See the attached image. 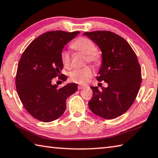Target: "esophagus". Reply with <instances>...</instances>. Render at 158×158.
<instances>
[{
  "label": "esophagus",
  "mask_w": 158,
  "mask_h": 158,
  "mask_svg": "<svg viewBox=\"0 0 158 158\" xmlns=\"http://www.w3.org/2000/svg\"><path fill=\"white\" fill-rule=\"evenodd\" d=\"M85 86H84V85H79L78 86V89L79 90H81V89H85Z\"/></svg>",
  "instance_id": "obj_1"
}]
</instances>
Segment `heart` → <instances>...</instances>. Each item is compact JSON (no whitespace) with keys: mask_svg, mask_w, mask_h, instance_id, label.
Segmentation results:
<instances>
[{"mask_svg":"<svg viewBox=\"0 0 158 158\" xmlns=\"http://www.w3.org/2000/svg\"><path fill=\"white\" fill-rule=\"evenodd\" d=\"M70 47L76 52L85 55V63H89L95 66L102 63V56L97 51L95 44L87 37H81L72 42ZM61 63L65 68L70 67V54L68 51L63 49L60 52ZM93 70L90 66H85L82 69H74L69 74V79L78 84L84 85L90 81L93 76Z\"/></svg>","mask_w":158,"mask_h":158,"instance_id":"obj_1","label":"heart"}]
</instances>
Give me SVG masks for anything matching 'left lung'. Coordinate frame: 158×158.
I'll list each match as a JSON object with an SVG mask.
<instances>
[{"mask_svg":"<svg viewBox=\"0 0 158 158\" xmlns=\"http://www.w3.org/2000/svg\"><path fill=\"white\" fill-rule=\"evenodd\" d=\"M102 51V63L96 77L108 87H90V110L105 119L125 113L137 98L141 83V69L137 55L129 43L118 35L108 31L85 32ZM101 84V83H100Z\"/></svg>","mask_w":158,"mask_h":158,"instance_id":"obj_1","label":"left lung"}]
</instances>
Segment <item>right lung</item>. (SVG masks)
<instances>
[{
    "instance_id": "right-lung-1",
    "label": "right lung",
    "mask_w": 158,
    "mask_h": 158,
    "mask_svg": "<svg viewBox=\"0 0 158 158\" xmlns=\"http://www.w3.org/2000/svg\"><path fill=\"white\" fill-rule=\"evenodd\" d=\"M80 33L54 31L46 32L26 47L18 64L16 89L26 110L39 121L50 122L64 113L66 100L77 90V84L62 88L52 85L58 77L65 81L67 77L60 73L63 68L60 52L65 45Z\"/></svg>"
}]
</instances>
